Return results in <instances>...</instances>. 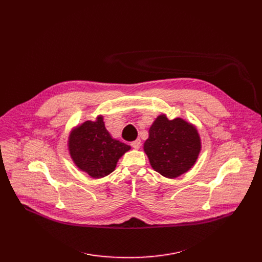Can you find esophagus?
Returning <instances> with one entry per match:
<instances>
[{
	"instance_id": "esophagus-1",
	"label": "esophagus",
	"mask_w": 262,
	"mask_h": 262,
	"mask_svg": "<svg viewBox=\"0 0 262 262\" xmlns=\"http://www.w3.org/2000/svg\"><path fill=\"white\" fill-rule=\"evenodd\" d=\"M130 145H132L134 148L138 149V148L141 146V140H140V139H137V140L133 141V142L130 143Z\"/></svg>"
}]
</instances>
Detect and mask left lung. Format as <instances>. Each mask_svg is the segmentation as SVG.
<instances>
[{
  "mask_svg": "<svg viewBox=\"0 0 262 262\" xmlns=\"http://www.w3.org/2000/svg\"><path fill=\"white\" fill-rule=\"evenodd\" d=\"M150 166L168 178L186 173L195 163L201 150L196 128L181 118L169 120L159 116L148 132L144 142Z\"/></svg>",
  "mask_w": 262,
  "mask_h": 262,
  "instance_id": "left-lung-1",
  "label": "left lung"
}]
</instances>
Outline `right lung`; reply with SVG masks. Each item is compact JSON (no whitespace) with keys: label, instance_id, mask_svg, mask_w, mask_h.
Wrapping results in <instances>:
<instances>
[{"label":"right lung","instance_id":"1","mask_svg":"<svg viewBox=\"0 0 262 262\" xmlns=\"http://www.w3.org/2000/svg\"><path fill=\"white\" fill-rule=\"evenodd\" d=\"M129 149V145L113 139L101 116L96 121L84 122L69 137L71 158L81 171L93 178L114 172L118 160Z\"/></svg>","mask_w":262,"mask_h":262}]
</instances>
